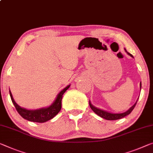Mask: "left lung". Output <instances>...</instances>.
<instances>
[{
	"label": "left lung",
	"mask_w": 153,
	"mask_h": 153,
	"mask_svg": "<svg viewBox=\"0 0 153 153\" xmlns=\"http://www.w3.org/2000/svg\"><path fill=\"white\" fill-rule=\"evenodd\" d=\"M124 51H126V53L128 54V55H130L131 57H133V56L131 55V54H130L129 53H128L127 51H126V50L125 48H124ZM140 90L141 89H142V83L140 82ZM138 99H139V98H137V101H136L135 104H134L132 107H131L129 109L127 110V111H125V112H123V113H120V114H114V113H111V112H109L107 111H105V110H103V109H99V108H97L95 106H94V105L91 104V101L90 100L89 101V103H90V106L91 107V109L92 111L95 113V114H96L98 115V116H99L100 117H102V118H104L105 120H118V119H121L123 118V117H125L127 116V115L130 114L131 111H133L134 108H135L136 104H137V102Z\"/></svg>",
	"instance_id": "8db88e82"
}]
</instances>
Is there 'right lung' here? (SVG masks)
Segmentation results:
<instances>
[{
	"label": "right lung",
	"instance_id": "add662e5",
	"mask_svg": "<svg viewBox=\"0 0 153 153\" xmlns=\"http://www.w3.org/2000/svg\"><path fill=\"white\" fill-rule=\"evenodd\" d=\"M70 85H68L64 89H63L57 95V97L54 100V102L48 107L34 110L27 109L25 108L21 107L15 102L10 90H9V94H10L11 101H12L16 110L23 118L30 122L43 123L53 118L60 111L61 109H62V99L63 94L70 88Z\"/></svg>",
	"mask_w": 153,
	"mask_h": 153
}]
</instances>
